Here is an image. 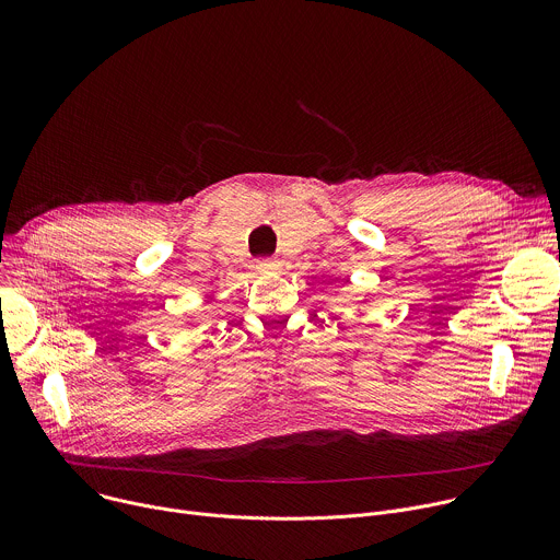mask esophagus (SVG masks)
<instances>
[{"label": "esophagus", "mask_w": 560, "mask_h": 560, "mask_svg": "<svg viewBox=\"0 0 560 560\" xmlns=\"http://www.w3.org/2000/svg\"><path fill=\"white\" fill-rule=\"evenodd\" d=\"M257 270H259V272H272V270H277V261H272V259H259V261H257Z\"/></svg>", "instance_id": "34e87169"}]
</instances>
